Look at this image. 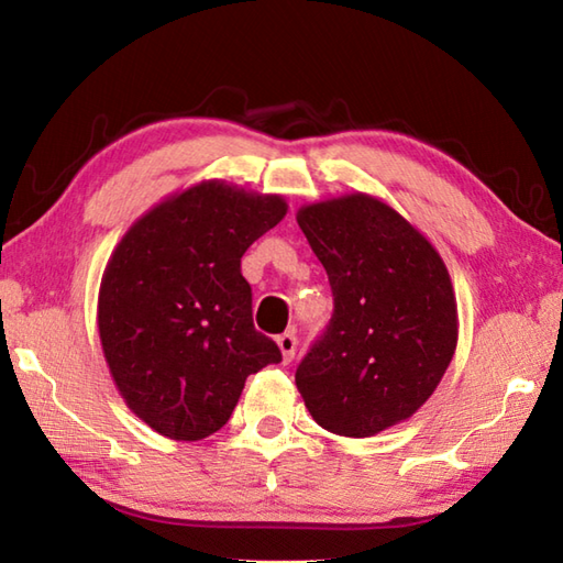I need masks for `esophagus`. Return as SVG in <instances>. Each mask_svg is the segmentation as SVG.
<instances>
[{
	"instance_id": "1",
	"label": "esophagus",
	"mask_w": 563,
	"mask_h": 563,
	"mask_svg": "<svg viewBox=\"0 0 563 563\" xmlns=\"http://www.w3.org/2000/svg\"><path fill=\"white\" fill-rule=\"evenodd\" d=\"M277 345L282 350V360L289 364L294 360V354H296V335H294V332H284V335H279Z\"/></svg>"
}]
</instances>
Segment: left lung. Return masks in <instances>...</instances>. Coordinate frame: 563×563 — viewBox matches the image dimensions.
Segmentation results:
<instances>
[{
  "label": "left lung",
  "mask_w": 563,
  "mask_h": 563,
  "mask_svg": "<svg viewBox=\"0 0 563 563\" xmlns=\"http://www.w3.org/2000/svg\"><path fill=\"white\" fill-rule=\"evenodd\" d=\"M296 221L335 301L298 364V394L320 428L372 438L426 404L454 357L450 272L416 225L369 194L301 206Z\"/></svg>",
  "instance_id": "1"
}]
</instances>
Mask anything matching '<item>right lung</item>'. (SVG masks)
<instances>
[{"label":"right lung","mask_w":563,"mask_h":563,"mask_svg":"<svg viewBox=\"0 0 563 563\" xmlns=\"http://www.w3.org/2000/svg\"><path fill=\"white\" fill-rule=\"evenodd\" d=\"M284 216L279 194L209 179L153 206L111 252L101 350L125 406L155 432L209 438L233 416L245 378L282 362L252 323L240 257Z\"/></svg>","instance_id":"obj_1"}]
</instances>
